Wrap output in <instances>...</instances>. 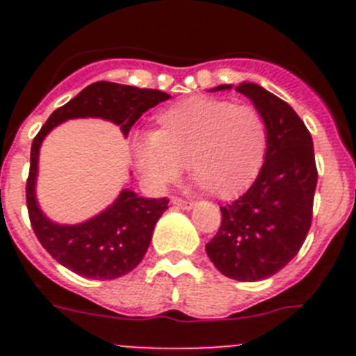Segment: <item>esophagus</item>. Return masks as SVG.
Returning <instances> with one entry per match:
<instances>
[{"label": "esophagus", "instance_id": "34e87169", "mask_svg": "<svg viewBox=\"0 0 356 356\" xmlns=\"http://www.w3.org/2000/svg\"><path fill=\"white\" fill-rule=\"evenodd\" d=\"M171 203H172V207H176V209H181V210H191L194 207V201L181 200V197H172Z\"/></svg>", "mask_w": 356, "mask_h": 356}]
</instances>
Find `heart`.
Returning <instances> with one entry per match:
<instances>
[{
    "label": "heart",
    "instance_id": "heart-1",
    "mask_svg": "<svg viewBox=\"0 0 356 356\" xmlns=\"http://www.w3.org/2000/svg\"><path fill=\"white\" fill-rule=\"evenodd\" d=\"M267 127L257 108L205 96L162 110L149 137L134 143L137 168L153 187L180 180L184 165L217 197L250 187L262 168Z\"/></svg>",
    "mask_w": 356,
    "mask_h": 356
}]
</instances>
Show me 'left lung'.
Segmentation results:
<instances>
[{"mask_svg":"<svg viewBox=\"0 0 356 356\" xmlns=\"http://www.w3.org/2000/svg\"><path fill=\"white\" fill-rule=\"evenodd\" d=\"M219 85L212 90H228ZM235 90L251 99L266 121V160L246 194L221 207V226L207 254L225 276L259 282L294 259L312 222L317 168L312 135L292 106L251 81Z\"/></svg>","mask_w":356,"mask_h":356,"instance_id":"8db88e82","label":"left lung"}]
</instances>
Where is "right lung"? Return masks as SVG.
I'll return each instance as SVG.
<instances>
[{
	"mask_svg": "<svg viewBox=\"0 0 356 356\" xmlns=\"http://www.w3.org/2000/svg\"><path fill=\"white\" fill-rule=\"evenodd\" d=\"M169 94L131 85L96 81L76 97L56 108L31 143L30 175L26 181V205L31 228L53 259L76 275L92 280H114L139 266L149 248L156 221L168 210V197L149 200L130 188L103 212L80 225H58L44 216L35 197L39 151L46 135L67 119L99 118L121 127L127 137L135 121Z\"/></svg>",
	"mask_w": 356,
	"mask_h": 356,
	"instance_id": "1",
	"label": "right lung"
}]
</instances>
